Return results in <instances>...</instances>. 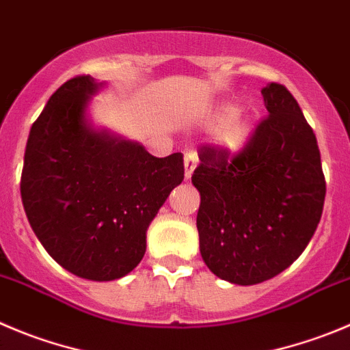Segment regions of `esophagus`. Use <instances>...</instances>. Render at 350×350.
<instances>
[{
  "label": "esophagus",
  "instance_id": "34e87169",
  "mask_svg": "<svg viewBox=\"0 0 350 350\" xmlns=\"http://www.w3.org/2000/svg\"><path fill=\"white\" fill-rule=\"evenodd\" d=\"M196 165H198V154H196V152H185V158H184V177H185V180H189V178L192 177Z\"/></svg>",
  "mask_w": 350,
  "mask_h": 350
}]
</instances>
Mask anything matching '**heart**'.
<instances>
[{
    "instance_id": "1",
    "label": "heart",
    "mask_w": 350,
    "mask_h": 350,
    "mask_svg": "<svg viewBox=\"0 0 350 350\" xmlns=\"http://www.w3.org/2000/svg\"><path fill=\"white\" fill-rule=\"evenodd\" d=\"M206 120L218 123L215 131V144L227 154H239L244 151L254 135V123L239 109L235 103H219L208 113Z\"/></svg>"
}]
</instances>
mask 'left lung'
Returning a JSON list of instances; mask_svg holds the SVG:
<instances>
[{
    "label": "left lung",
    "mask_w": 350,
    "mask_h": 350,
    "mask_svg": "<svg viewBox=\"0 0 350 350\" xmlns=\"http://www.w3.org/2000/svg\"><path fill=\"white\" fill-rule=\"evenodd\" d=\"M268 118L235 158L204 148L192 184L202 261L221 280L256 285L287 269L309 244L325 202L318 142L294 96L261 91Z\"/></svg>",
    "instance_id": "left-lung-1"
}]
</instances>
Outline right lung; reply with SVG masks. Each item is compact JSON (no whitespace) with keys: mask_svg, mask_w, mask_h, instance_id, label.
Wrapping results in <instances>:
<instances>
[{"mask_svg":"<svg viewBox=\"0 0 350 350\" xmlns=\"http://www.w3.org/2000/svg\"><path fill=\"white\" fill-rule=\"evenodd\" d=\"M91 75L66 81L29 134L20 192L48 254L94 282L141 262L146 234L184 180V156L154 158L137 141L94 125L91 103L106 88Z\"/></svg>","mask_w":350,"mask_h":350,"instance_id":"add662e5","label":"right lung"}]
</instances>
